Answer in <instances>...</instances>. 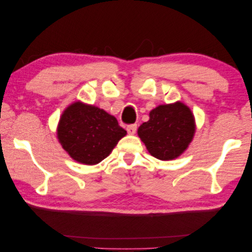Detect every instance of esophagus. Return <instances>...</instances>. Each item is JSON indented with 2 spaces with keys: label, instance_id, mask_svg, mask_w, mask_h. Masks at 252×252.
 <instances>
[{
  "label": "esophagus",
  "instance_id": "1",
  "mask_svg": "<svg viewBox=\"0 0 252 252\" xmlns=\"http://www.w3.org/2000/svg\"><path fill=\"white\" fill-rule=\"evenodd\" d=\"M126 130H127V133H128L129 135H134L136 133V130H137V125H136V124H133V125L127 126Z\"/></svg>",
  "mask_w": 252,
  "mask_h": 252
}]
</instances>
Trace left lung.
<instances>
[{"mask_svg": "<svg viewBox=\"0 0 252 252\" xmlns=\"http://www.w3.org/2000/svg\"><path fill=\"white\" fill-rule=\"evenodd\" d=\"M195 129L192 110L182 101H176L152 109L150 119L138 127L137 134L152 156L172 160L188 150Z\"/></svg>", "mask_w": 252, "mask_h": 252, "instance_id": "8db88e82", "label": "left lung"}]
</instances>
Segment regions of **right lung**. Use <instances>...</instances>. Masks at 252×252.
Masks as SVG:
<instances>
[{"instance_id":"right-lung-1","label":"right lung","mask_w":252,"mask_h":252,"mask_svg":"<svg viewBox=\"0 0 252 252\" xmlns=\"http://www.w3.org/2000/svg\"><path fill=\"white\" fill-rule=\"evenodd\" d=\"M126 134L113 115L80 100L63 111L57 127L58 141L63 150L85 165L100 163Z\"/></svg>"}]
</instances>
